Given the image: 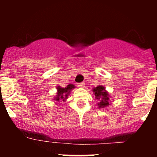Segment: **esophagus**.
I'll return each instance as SVG.
<instances>
[{
    "label": "esophagus",
    "instance_id": "34e87169",
    "mask_svg": "<svg viewBox=\"0 0 157 157\" xmlns=\"http://www.w3.org/2000/svg\"><path fill=\"white\" fill-rule=\"evenodd\" d=\"M77 86L80 88H83V87H85V83L84 82H80V83L77 84Z\"/></svg>",
    "mask_w": 157,
    "mask_h": 157
}]
</instances>
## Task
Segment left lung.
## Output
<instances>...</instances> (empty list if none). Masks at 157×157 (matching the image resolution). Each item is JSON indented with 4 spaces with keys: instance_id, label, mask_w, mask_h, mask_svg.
Listing matches in <instances>:
<instances>
[{
    "instance_id": "1",
    "label": "left lung",
    "mask_w": 157,
    "mask_h": 157,
    "mask_svg": "<svg viewBox=\"0 0 157 157\" xmlns=\"http://www.w3.org/2000/svg\"><path fill=\"white\" fill-rule=\"evenodd\" d=\"M92 91L94 94L95 98L98 100V103H97L98 108L104 109L110 105V95L103 86L100 85V86H97V87L93 88Z\"/></svg>"
}]
</instances>
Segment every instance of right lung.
I'll return each mask as SVG.
<instances>
[{"label":"right lung","mask_w":157,"mask_h":157,"mask_svg":"<svg viewBox=\"0 0 157 157\" xmlns=\"http://www.w3.org/2000/svg\"><path fill=\"white\" fill-rule=\"evenodd\" d=\"M75 86L73 84H69L66 88H62L60 86H57V95L54 97L55 101L66 102L68 95L71 93V90L75 89Z\"/></svg>","instance_id":"1"}]
</instances>
